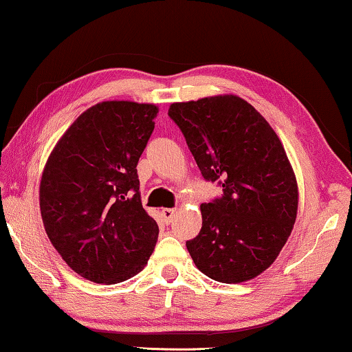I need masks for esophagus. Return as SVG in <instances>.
<instances>
[{"mask_svg":"<svg viewBox=\"0 0 352 352\" xmlns=\"http://www.w3.org/2000/svg\"><path fill=\"white\" fill-rule=\"evenodd\" d=\"M161 214H163V219L166 221V224H170L172 217H174V214H175V210L174 208H164L163 211H161Z\"/></svg>","mask_w":352,"mask_h":352,"instance_id":"esophagus-1","label":"esophagus"}]
</instances>
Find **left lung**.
I'll return each mask as SVG.
<instances>
[{
	"label": "left lung",
	"mask_w": 352,
	"mask_h": 352,
	"mask_svg": "<svg viewBox=\"0 0 352 352\" xmlns=\"http://www.w3.org/2000/svg\"><path fill=\"white\" fill-rule=\"evenodd\" d=\"M204 178L224 196L200 205L202 228L186 243L197 270L239 283L266 271L292 235L298 182L280 139L246 100L232 94L172 103Z\"/></svg>",
	"instance_id": "8db88e82"
}]
</instances>
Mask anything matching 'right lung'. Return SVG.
Here are the masks:
<instances>
[{"mask_svg": "<svg viewBox=\"0 0 352 352\" xmlns=\"http://www.w3.org/2000/svg\"><path fill=\"white\" fill-rule=\"evenodd\" d=\"M158 106L108 100L86 109L50 153L38 202L53 248L76 274L124 282L144 270L158 224L142 208L138 161Z\"/></svg>", "mask_w": 352, "mask_h": 352, "instance_id": "right-lung-1", "label": "right lung"}]
</instances>
